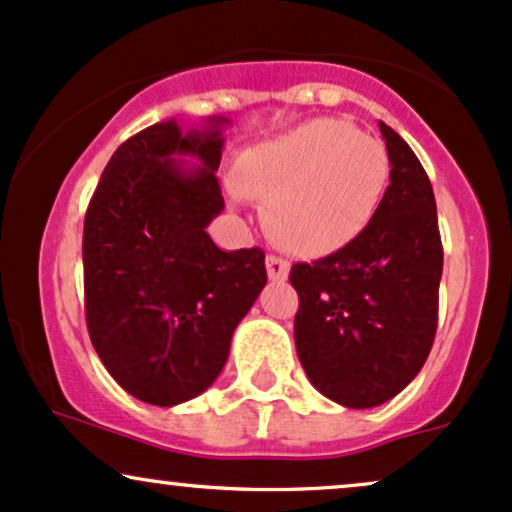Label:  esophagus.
<instances>
[{
  "label": "esophagus",
  "mask_w": 512,
  "mask_h": 512,
  "mask_svg": "<svg viewBox=\"0 0 512 512\" xmlns=\"http://www.w3.org/2000/svg\"><path fill=\"white\" fill-rule=\"evenodd\" d=\"M266 268H268V278L270 280H287V275H290V263H287L285 258H280V256L270 254L266 258Z\"/></svg>",
  "instance_id": "esophagus-1"
}]
</instances>
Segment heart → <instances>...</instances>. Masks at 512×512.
Listing matches in <instances>:
<instances>
[{
	"label": "heart",
	"mask_w": 512,
	"mask_h": 512,
	"mask_svg": "<svg viewBox=\"0 0 512 512\" xmlns=\"http://www.w3.org/2000/svg\"><path fill=\"white\" fill-rule=\"evenodd\" d=\"M239 186L266 201V230L294 254L342 249L374 220L390 179L381 141L345 119H311L246 150Z\"/></svg>",
	"instance_id": "1"
}]
</instances>
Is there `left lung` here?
Returning a JSON list of instances; mask_svg holds the SVG:
<instances>
[{"label": "left lung", "instance_id": "1", "mask_svg": "<svg viewBox=\"0 0 512 512\" xmlns=\"http://www.w3.org/2000/svg\"><path fill=\"white\" fill-rule=\"evenodd\" d=\"M390 184L354 242L294 263L297 357L318 393L352 410L388 402L422 371L436 338L443 246L422 162L381 122Z\"/></svg>", "mask_w": 512, "mask_h": 512}]
</instances>
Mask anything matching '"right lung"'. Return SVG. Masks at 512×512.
Segmentation results:
<instances>
[{
	"label": "right lung",
	"mask_w": 512,
	"mask_h": 512,
	"mask_svg": "<svg viewBox=\"0 0 512 512\" xmlns=\"http://www.w3.org/2000/svg\"><path fill=\"white\" fill-rule=\"evenodd\" d=\"M160 122L114 150L83 220L88 335L114 381L148 405L201 395L234 328L266 287L263 249L222 251L206 227L220 210L222 131ZM172 154L202 162L189 168Z\"/></svg>",
	"instance_id": "1"
}]
</instances>
